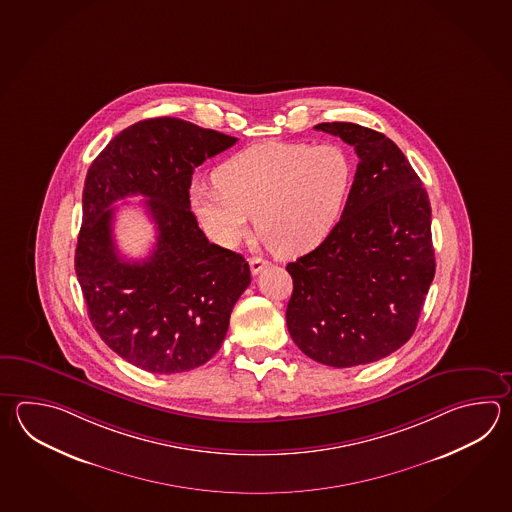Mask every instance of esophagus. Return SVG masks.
Instances as JSON below:
<instances>
[{
  "instance_id": "esophagus-1",
  "label": "esophagus",
  "mask_w": 512,
  "mask_h": 512,
  "mask_svg": "<svg viewBox=\"0 0 512 512\" xmlns=\"http://www.w3.org/2000/svg\"><path fill=\"white\" fill-rule=\"evenodd\" d=\"M268 266V262L261 259V257H251L250 259V270L251 275H259V273Z\"/></svg>"
}]
</instances>
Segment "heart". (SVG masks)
Listing matches in <instances>:
<instances>
[{"label": "heart", "instance_id": "1", "mask_svg": "<svg viewBox=\"0 0 512 512\" xmlns=\"http://www.w3.org/2000/svg\"><path fill=\"white\" fill-rule=\"evenodd\" d=\"M352 178L350 158L335 144L266 142L220 164L215 188L193 186L189 202L220 246H237L255 217L257 235L275 255L297 257L332 233Z\"/></svg>", "mask_w": 512, "mask_h": 512}]
</instances>
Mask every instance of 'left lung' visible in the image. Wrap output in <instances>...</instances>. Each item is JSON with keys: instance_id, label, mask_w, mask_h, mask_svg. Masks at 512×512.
Returning a JSON list of instances; mask_svg holds the SVG:
<instances>
[{"instance_id": "left-lung-1", "label": "left lung", "mask_w": 512, "mask_h": 512, "mask_svg": "<svg viewBox=\"0 0 512 512\" xmlns=\"http://www.w3.org/2000/svg\"><path fill=\"white\" fill-rule=\"evenodd\" d=\"M354 147L357 169L341 220L286 266L293 292L286 324L313 361L366 365L407 343L436 273L430 202L401 149L374 129L319 124Z\"/></svg>"}]
</instances>
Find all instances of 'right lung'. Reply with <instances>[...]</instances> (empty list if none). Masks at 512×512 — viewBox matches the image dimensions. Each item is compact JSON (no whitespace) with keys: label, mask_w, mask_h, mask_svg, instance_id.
Wrapping results in <instances>:
<instances>
[{"label":"right lung","mask_w":512,"mask_h":512,"mask_svg":"<svg viewBox=\"0 0 512 512\" xmlns=\"http://www.w3.org/2000/svg\"><path fill=\"white\" fill-rule=\"evenodd\" d=\"M237 142L180 118H149L116 135L85 177L74 268L89 319L105 345L153 374H178L219 352L231 310L250 286V266L211 244L191 211L195 167ZM147 197L158 244L126 262L112 237V204Z\"/></svg>","instance_id":"add662e5"}]
</instances>
